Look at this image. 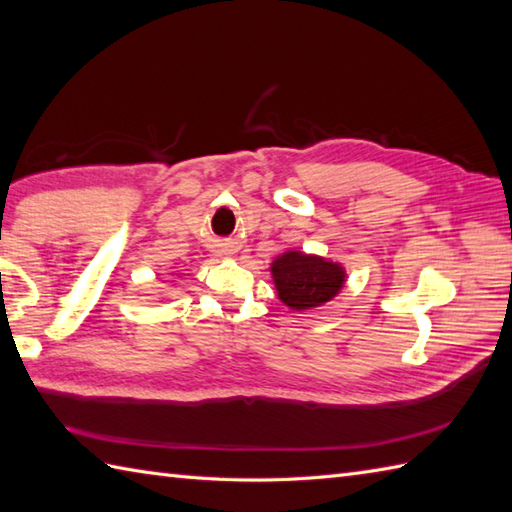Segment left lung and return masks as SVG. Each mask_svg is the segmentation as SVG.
<instances>
[{
  "label": "left lung",
  "instance_id": "8db88e82",
  "mask_svg": "<svg viewBox=\"0 0 512 512\" xmlns=\"http://www.w3.org/2000/svg\"><path fill=\"white\" fill-rule=\"evenodd\" d=\"M271 273L278 297L293 310H308L330 302L345 282L341 265L302 252L278 256L273 260Z\"/></svg>",
  "mask_w": 512,
  "mask_h": 512
}]
</instances>
